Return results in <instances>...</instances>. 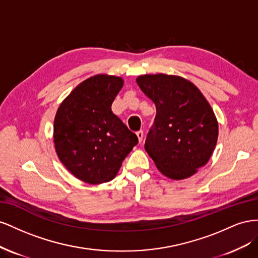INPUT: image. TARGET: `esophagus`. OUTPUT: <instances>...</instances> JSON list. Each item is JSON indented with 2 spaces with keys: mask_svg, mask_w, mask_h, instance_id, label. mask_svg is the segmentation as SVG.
I'll use <instances>...</instances> for the list:
<instances>
[{
  "mask_svg": "<svg viewBox=\"0 0 258 258\" xmlns=\"http://www.w3.org/2000/svg\"><path fill=\"white\" fill-rule=\"evenodd\" d=\"M136 135H137V137H138L139 143H142V142H143V138H144V132H143L142 130L138 131L137 133H136Z\"/></svg>",
  "mask_w": 258,
  "mask_h": 258,
  "instance_id": "34e87169",
  "label": "esophagus"
}]
</instances>
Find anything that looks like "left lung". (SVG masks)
<instances>
[{"label":"left lung","instance_id":"1","mask_svg":"<svg viewBox=\"0 0 258 258\" xmlns=\"http://www.w3.org/2000/svg\"><path fill=\"white\" fill-rule=\"evenodd\" d=\"M136 82L157 108L146 151L166 177H190L208 163L217 143L218 123L212 107L199 88L181 77L145 75Z\"/></svg>","mask_w":258,"mask_h":258}]
</instances>
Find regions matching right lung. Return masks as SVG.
Listing matches in <instances>:
<instances>
[{"label": "right lung", "instance_id": "obj_1", "mask_svg": "<svg viewBox=\"0 0 258 258\" xmlns=\"http://www.w3.org/2000/svg\"><path fill=\"white\" fill-rule=\"evenodd\" d=\"M123 79L97 75L80 83L58 108L54 121L57 156L77 178L92 185L112 180L137 145L111 111Z\"/></svg>", "mask_w": 258, "mask_h": 258}]
</instances>
